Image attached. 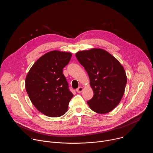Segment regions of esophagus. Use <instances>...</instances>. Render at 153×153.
I'll return each instance as SVG.
<instances>
[{
	"label": "esophagus",
	"mask_w": 153,
	"mask_h": 153,
	"mask_svg": "<svg viewBox=\"0 0 153 153\" xmlns=\"http://www.w3.org/2000/svg\"><path fill=\"white\" fill-rule=\"evenodd\" d=\"M83 90V87H82V86H80V87H79L78 88H77V89H76V91H77V93H82V92Z\"/></svg>",
	"instance_id": "esophagus-1"
}]
</instances>
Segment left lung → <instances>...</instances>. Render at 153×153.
Masks as SVG:
<instances>
[{
	"instance_id": "obj_1",
	"label": "left lung",
	"mask_w": 153,
	"mask_h": 153,
	"mask_svg": "<svg viewBox=\"0 0 153 153\" xmlns=\"http://www.w3.org/2000/svg\"><path fill=\"white\" fill-rule=\"evenodd\" d=\"M76 56L88 73L94 93L87 103L97 113L110 112L125 92L127 77L124 68L113 56L100 48L80 51Z\"/></svg>"
}]
</instances>
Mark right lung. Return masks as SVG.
<instances>
[{
	"label": "right lung",
	"mask_w": 153,
	"mask_h": 153,
	"mask_svg": "<svg viewBox=\"0 0 153 153\" xmlns=\"http://www.w3.org/2000/svg\"><path fill=\"white\" fill-rule=\"evenodd\" d=\"M71 56L69 52L50 51L34 63L27 75L25 88L29 98L37 110L47 116L60 117L68 110L73 94L63 68Z\"/></svg>",
	"instance_id": "obj_1"
}]
</instances>
